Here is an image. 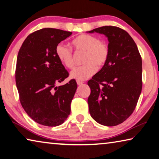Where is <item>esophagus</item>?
Segmentation results:
<instances>
[{"instance_id": "34e87169", "label": "esophagus", "mask_w": 159, "mask_h": 159, "mask_svg": "<svg viewBox=\"0 0 159 159\" xmlns=\"http://www.w3.org/2000/svg\"><path fill=\"white\" fill-rule=\"evenodd\" d=\"M76 82H77V84L79 85H80L84 84V81H81V80H77Z\"/></svg>"}]
</instances>
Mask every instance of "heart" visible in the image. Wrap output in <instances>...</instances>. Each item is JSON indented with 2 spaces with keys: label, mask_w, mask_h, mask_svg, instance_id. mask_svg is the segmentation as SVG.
Returning a JSON list of instances; mask_svg holds the SVG:
<instances>
[{
  "label": "heart",
  "mask_w": 159,
  "mask_h": 159,
  "mask_svg": "<svg viewBox=\"0 0 159 159\" xmlns=\"http://www.w3.org/2000/svg\"><path fill=\"white\" fill-rule=\"evenodd\" d=\"M72 46L76 53H84L83 57L84 65L75 68L70 73L72 79L79 80H86L102 69L108 61L110 50L109 45L100 40L95 35L82 34L71 42ZM55 52L61 64L68 69H73L75 65L74 55L72 49L67 45L59 43L57 45Z\"/></svg>",
  "instance_id": "obj_1"
}]
</instances>
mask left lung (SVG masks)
<instances>
[{
	"label": "left lung",
	"mask_w": 159,
	"mask_h": 159,
	"mask_svg": "<svg viewBox=\"0 0 159 159\" xmlns=\"http://www.w3.org/2000/svg\"><path fill=\"white\" fill-rule=\"evenodd\" d=\"M105 34L109 41L107 63L88 81L91 117L100 125L112 127L132 114L142 89V61L137 44L125 30L102 26L89 31Z\"/></svg>",
	"instance_id": "left-lung-1"
}]
</instances>
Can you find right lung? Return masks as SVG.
Here are the masks:
<instances>
[{
    "mask_svg": "<svg viewBox=\"0 0 159 159\" xmlns=\"http://www.w3.org/2000/svg\"><path fill=\"white\" fill-rule=\"evenodd\" d=\"M71 34L55 28L37 30L27 37L17 54L16 82L20 101L27 114L42 125L59 126L70 115L77 84L71 79L56 86L69 74L55 49Z\"/></svg>",
    "mask_w": 159,
    "mask_h": 159,
    "instance_id": "obj_1",
    "label": "right lung"
}]
</instances>
